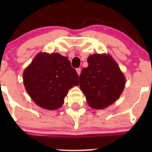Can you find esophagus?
I'll list each match as a JSON object with an SVG mask.
<instances>
[{
  "label": "esophagus",
  "instance_id": "obj_1",
  "mask_svg": "<svg viewBox=\"0 0 152 152\" xmlns=\"http://www.w3.org/2000/svg\"><path fill=\"white\" fill-rule=\"evenodd\" d=\"M76 72H77V73H78V75H80V73H81V68H76Z\"/></svg>",
  "mask_w": 152,
  "mask_h": 152
}]
</instances>
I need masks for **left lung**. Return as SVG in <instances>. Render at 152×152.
<instances>
[{"instance_id": "1", "label": "left lung", "mask_w": 152, "mask_h": 152, "mask_svg": "<svg viewBox=\"0 0 152 152\" xmlns=\"http://www.w3.org/2000/svg\"><path fill=\"white\" fill-rule=\"evenodd\" d=\"M88 67L79 76V86L92 108L101 109L114 103L123 92L125 77L115 61L106 54L90 55Z\"/></svg>"}]
</instances>
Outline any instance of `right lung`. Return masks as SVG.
<instances>
[{
	"instance_id": "1",
	"label": "right lung",
	"mask_w": 152,
	"mask_h": 152,
	"mask_svg": "<svg viewBox=\"0 0 152 152\" xmlns=\"http://www.w3.org/2000/svg\"><path fill=\"white\" fill-rule=\"evenodd\" d=\"M76 70L59 53H39L23 73L27 93L38 106L56 110L64 103L69 89L79 85Z\"/></svg>"
}]
</instances>
